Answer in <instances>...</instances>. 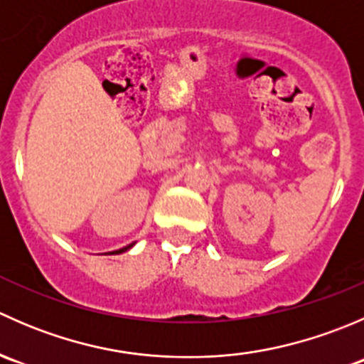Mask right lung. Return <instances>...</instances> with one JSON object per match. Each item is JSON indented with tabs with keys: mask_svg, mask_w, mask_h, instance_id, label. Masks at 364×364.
<instances>
[{
	"mask_svg": "<svg viewBox=\"0 0 364 364\" xmlns=\"http://www.w3.org/2000/svg\"><path fill=\"white\" fill-rule=\"evenodd\" d=\"M128 248H132V245H128V247H124V248H121V250H116V252H112V253H121V252H127Z\"/></svg>",
	"mask_w": 364,
	"mask_h": 364,
	"instance_id": "obj_1",
	"label": "right lung"
}]
</instances>
